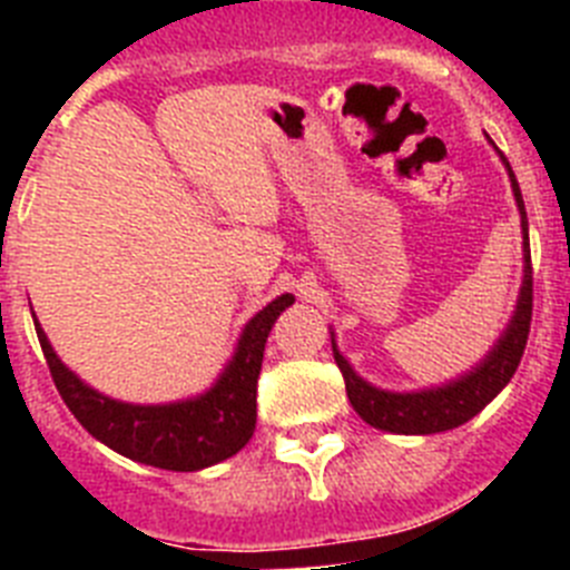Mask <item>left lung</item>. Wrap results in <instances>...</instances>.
Returning a JSON list of instances; mask_svg holds the SVG:
<instances>
[{"mask_svg":"<svg viewBox=\"0 0 570 570\" xmlns=\"http://www.w3.org/2000/svg\"><path fill=\"white\" fill-rule=\"evenodd\" d=\"M500 159L508 170V179H511V190L513 199H517L522 225V285L511 320H508L500 340L493 342L491 351L471 371L460 374L456 380L442 382V385L420 387V391H385V387H376L367 380H362L354 371V365L342 356V351L336 347L334 331H331V347H334V360L342 371V380H345L347 400H351L356 414L371 428H380V431H387V434L425 436L465 425L511 382L513 371L520 365L528 342V328H531L533 305L531 245H528V216L520 183H517V176H513L505 156L500 154Z\"/></svg>","mask_w":570,"mask_h":570,"instance_id":"obj_1","label":"left lung"}]
</instances>
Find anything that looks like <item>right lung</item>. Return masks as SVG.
<instances>
[{
	"mask_svg": "<svg viewBox=\"0 0 570 570\" xmlns=\"http://www.w3.org/2000/svg\"><path fill=\"white\" fill-rule=\"evenodd\" d=\"M288 305H294V294H282L245 322L234 356L203 394L159 405H139L99 394L59 360L39 322L37 336L57 391L90 436L142 465L203 471L239 454L254 436L262 354L274 322Z\"/></svg>",
	"mask_w": 570,
	"mask_h": 570,
	"instance_id": "obj_1",
	"label": "right lung"
}]
</instances>
